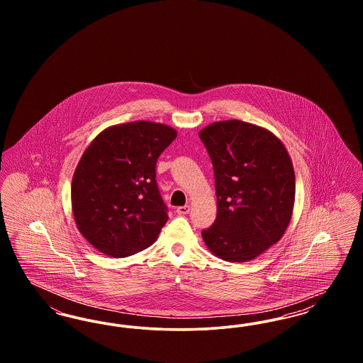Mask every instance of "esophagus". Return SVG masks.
I'll use <instances>...</instances> for the list:
<instances>
[{"mask_svg":"<svg viewBox=\"0 0 363 363\" xmlns=\"http://www.w3.org/2000/svg\"><path fill=\"white\" fill-rule=\"evenodd\" d=\"M178 215H188L190 212L189 206H182V207L177 208V211H175Z\"/></svg>","mask_w":363,"mask_h":363,"instance_id":"34e87169","label":"esophagus"}]
</instances>
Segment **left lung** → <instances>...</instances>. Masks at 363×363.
Listing matches in <instances>:
<instances>
[{
	"instance_id": "1",
	"label": "left lung",
	"mask_w": 363,
	"mask_h": 363,
	"mask_svg": "<svg viewBox=\"0 0 363 363\" xmlns=\"http://www.w3.org/2000/svg\"><path fill=\"white\" fill-rule=\"evenodd\" d=\"M199 136L211 157L218 213L203 230L208 249L234 262L275 245L290 223L295 197L293 163L271 132L247 123L215 122Z\"/></svg>"
}]
</instances>
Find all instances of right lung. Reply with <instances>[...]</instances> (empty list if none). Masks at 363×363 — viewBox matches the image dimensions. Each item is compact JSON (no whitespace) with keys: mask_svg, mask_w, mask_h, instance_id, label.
<instances>
[{"mask_svg":"<svg viewBox=\"0 0 363 363\" xmlns=\"http://www.w3.org/2000/svg\"><path fill=\"white\" fill-rule=\"evenodd\" d=\"M175 138L170 126L135 121L111 126L89 144L72 179V208L95 249L128 257L156 241L169 219L156 162Z\"/></svg>","mask_w":363,"mask_h":363,"instance_id":"obj_1","label":"right lung"}]
</instances>
